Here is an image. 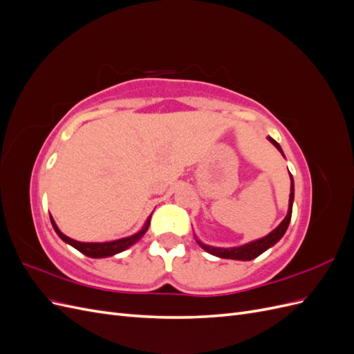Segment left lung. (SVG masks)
I'll return each instance as SVG.
<instances>
[{
    "label": "left lung",
    "mask_w": 354,
    "mask_h": 354,
    "mask_svg": "<svg viewBox=\"0 0 354 354\" xmlns=\"http://www.w3.org/2000/svg\"><path fill=\"white\" fill-rule=\"evenodd\" d=\"M270 140V143H273V146H276L277 151H279L282 155V149L276 140H273L272 137H267ZM291 176V174H289ZM292 202H294V180L291 176V194H289V207H288V214L286 217L282 220V223L277 226L274 230H272L267 236L252 241L250 243H245L241 246H233V248H217V246H209L202 243L201 241L196 239V242L199 243V246L202 250H205L207 252L220 257V259H230V260H242V261H250L255 257H259L260 254H263L266 250H269L270 246H273L276 242H279L281 238L285 234L289 221H291V216H292Z\"/></svg>",
    "instance_id": "obj_1"
}]
</instances>
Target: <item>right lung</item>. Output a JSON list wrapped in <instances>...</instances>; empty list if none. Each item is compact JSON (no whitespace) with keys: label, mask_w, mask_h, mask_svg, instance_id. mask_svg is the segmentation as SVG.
Returning a JSON list of instances; mask_svg holds the SVG:
<instances>
[{"label":"right lung","mask_w":354,"mask_h":354,"mask_svg":"<svg viewBox=\"0 0 354 354\" xmlns=\"http://www.w3.org/2000/svg\"><path fill=\"white\" fill-rule=\"evenodd\" d=\"M50 220H51V224H53V229H55V232L59 234V238L62 241H65L66 243L73 246L75 250H78L84 255L91 257V259H103V257H111V255H115L118 252L125 251L127 248H130L131 245H134L147 232L149 223H151V217H149L145 223L143 229L140 232H137L136 234H133V236H128V238L116 239V241H111V242H78V241L68 238L66 234H63L59 230L57 224L55 223V220H53L51 216H50Z\"/></svg>","instance_id":"1"}]
</instances>
